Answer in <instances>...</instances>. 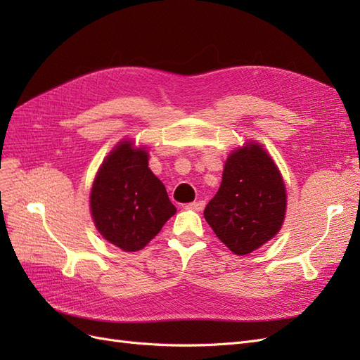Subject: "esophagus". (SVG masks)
<instances>
[{
	"label": "esophagus",
	"instance_id": "esophagus-1",
	"mask_svg": "<svg viewBox=\"0 0 360 360\" xmlns=\"http://www.w3.org/2000/svg\"><path fill=\"white\" fill-rule=\"evenodd\" d=\"M205 207L204 200H198V202H191V204H187L188 210H195V211H202Z\"/></svg>",
	"mask_w": 360,
	"mask_h": 360
}]
</instances>
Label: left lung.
<instances>
[{"mask_svg": "<svg viewBox=\"0 0 360 360\" xmlns=\"http://www.w3.org/2000/svg\"><path fill=\"white\" fill-rule=\"evenodd\" d=\"M285 214L281 173L259 143L229 153L216 196L204 216L216 236L237 255H246L280 231Z\"/></svg>", "mask_w": 360, "mask_h": 360, "instance_id": "obj_1", "label": "left lung"}]
</instances>
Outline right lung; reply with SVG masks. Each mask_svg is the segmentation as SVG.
Listing matches in <instances>:
<instances>
[{"mask_svg": "<svg viewBox=\"0 0 360 360\" xmlns=\"http://www.w3.org/2000/svg\"><path fill=\"white\" fill-rule=\"evenodd\" d=\"M98 233L126 252L140 251L176 213L164 184L149 169L146 147L122 141L110 152L91 188Z\"/></svg>", "mask_w": 360, "mask_h": 360, "instance_id": "add662e5", "label": "right lung"}]
</instances>
